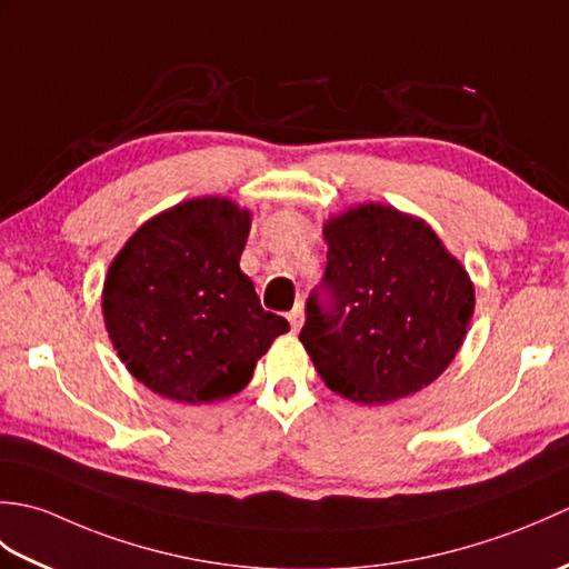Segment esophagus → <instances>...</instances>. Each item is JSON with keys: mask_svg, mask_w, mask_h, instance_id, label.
Wrapping results in <instances>:
<instances>
[{"mask_svg": "<svg viewBox=\"0 0 569 569\" xmlns=\"http://www.w3.org/2000/svg\"><path fill=\"white\" fill-rule=\"evenodd\" d=\"M288 322H291L293 332H298L300 328H303V306H296L291 312H288Z\"/></svg>", "mask_w": 569, "mask_h": 569, "instance_id": "esophagus-1", "label": "esophagus"}]
</instances>
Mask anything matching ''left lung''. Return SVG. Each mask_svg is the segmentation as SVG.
I'll use <instances>...</instances> for the list:
<instances>
[{
    "mask_svg": "<svg viewBox=\"0 0 569 569\" xmlns=\"http://www.w3.org/2000/svg\"><path fill=\"white\" fill-rule=\"evenodd\" d=\"M325 288L308 298L300 342L337 396L383 406L452 365L475 316V283L435 229L383 202L330 214Z\"/></svg>",
    "mask_w": 569,
    "mask_h": 569,
    "instance_id": "8db88e82",
    "label": "left lung"
}]
</instances>
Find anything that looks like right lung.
<instances>
[{"label":"right lung","instance_id":"right-lung-1","mask_svg":"<svg viewBox=\"0 0 569 569\" xmlns=\"http://www.w3.org/2000/svg\"><path fill=\"white\" fill-rule=\"evenodd\" d=\"M251 212L190 198L143 222L104 276L102 316L127 371L178 403H214L249 383L286 318L239 269Z\"/></svg>","mask_w":569,"mask_h":569}]
</instances>
